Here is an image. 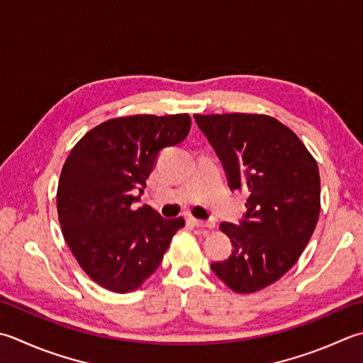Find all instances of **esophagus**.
<instances>
[{
    "label": "esophagus",
    "mask_w": 363,
    "mask_h": 363,
    "mask_svg": "<svg viewBox=\"0 0 363 363\" xmlns=\"http://www.w3.org/2000/svg\"><path fill=\"white\" fill-rule=\"evenodd\" d=\"M191 222L196 226V228H206V230H212L216 226L214 220H208V222H204V220H196V218H191Z\"/></svg>",
    "instance_id": "34e87169"
}]
</instances>
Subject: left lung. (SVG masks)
I'll return each instance as SVG.
<instances>
[{"mask_svg":"<svg viewBox=\"0 0 363 363\" xmlns=\"http://www.w3.org/2000/svg\"><path fill=\"white\" fill-rule=\"evenodd\" d=\"M195 121L222 160L231 190L248 191L242 222L220 223L231 239L230 258L211 267L234 293H257L296 264L316 228L318 163L272 116L228 113L195 115Z\"/></svg>","mask_w":363,"mask_h":363,"instance_id":"left-lung-1","label":"left lung"}]
</instances>
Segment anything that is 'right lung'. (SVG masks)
Listing matches in <instances>:
<instances>
[{"instance_id":"1","label":"right lung","mask_w":363,"mask_h":363,"mask_svg":"<svg viewBox=\"0 0 363 363\" xmlns=\"http://www.w3.org/2000/svg\"><path fill=\"white\" fill-rule=\"evenodd\" d=\"M181 115H132L96 125L64 162L56 208L64 240L92 281L113 293L138 289L160 264L182 217L135 209L160 149L187 137Z\"/></svg>"}]
</instances>
